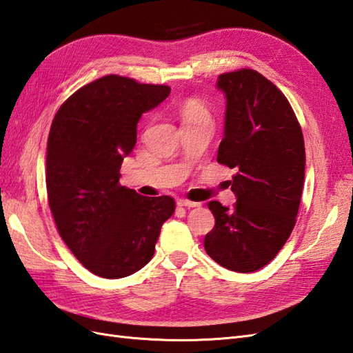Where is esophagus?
I'll return each mask as SVG.
<instances>
[{
  "mask_svg": "<svg viewBox=\"0 0 353 353\" xmlns=\"http://www.w3.org/2000/svg\"><path fill=\"white\" fill-rule=\"evenodd\" d=\"M177 206H182V208H199L200 203L190 201V200H185V199H179L177 200Z\"/></svg>",
  "mask_w": 353,
  "mask_h": 353,
  "instance_id": "34e87169",
  "label": "esophagus"
}]
</instances>
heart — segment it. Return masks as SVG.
Here are the masks:
<instances>
[{"label": "heart", "instance_id": "heart-1", "mask_svg": "<svg viewBox=\"0 0 353 353\" xmlns=\"http://www.w3.org/2000/svg\"><path fill=\"white\" fill-rule=\"evenodd\" d=\"M179 116L182 123H186L200 119H209V112L201 102L195 99H188L179 106Z\"/></svg>", "mask_w": 353, "mask_h": 353}]
</instances>
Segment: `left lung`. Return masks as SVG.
<instances>
[{"label": "left lung", "mask_w": 353, "mask_h": 353, "mask_svg": "<svg viewBox=\"0 0 353 353\" xmlns=\"http://www.w3.org/2000/svg\"><path fill=\"white\" fill-rule=\"evenodd\" d=\"M225 96L224 138L218 162L237 173L228 183L234 206L209 201L215 227L204 250L234 272L266 266L293 230L305 177L304 137L289 101L259 72L218 77Z\"/></svg>", "instance_id": "obj_1"}]
</instances>
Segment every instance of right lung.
Wrapping results in <instances>:
<instances>
[{"instance_id":"add662e5","label":"right lung","mask_w":353,"mask_h":353,"mask_svg":"<svg viewBox=\"0 0 353 353\" xmlns=\"http://www.w3.org/2000/svg\"><path fill=\"white\" fill-rule=\"evenodd\" d=\"M170 92L168 85L106 75L73 93L52 120L49 208L64 243L97 276L116 280L149 263L161 227L176 209L168 195L143 196L119 185L139 119Z\"/></svg>"}]
</instances>
